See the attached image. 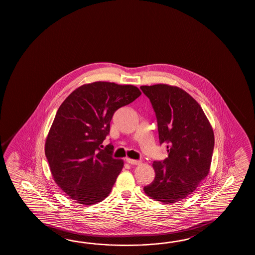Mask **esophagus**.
<instances>
[{"label":"esophagus","instance_id":"1","mask_svg":"<svg viewBox=\"0 0 255 255\" xmlns=\"http://www.w3.org/2000/svg\"><path fill=\"white\" fill-rule=\"evenodd\" d=\"M126 161L128 163H129L131 165H139L141 163L140 161H138V160L132 159V158H128V157H127V158H126Z\"/></svg>","mask_w":255,"mask_h":255}]
</instances>
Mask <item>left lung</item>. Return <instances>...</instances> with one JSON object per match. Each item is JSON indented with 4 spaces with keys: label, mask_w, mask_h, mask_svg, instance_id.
Listing matches in <instances>:
<instances>
[{
    "label": "left lung",
    "mask_w": 255,
    "mask_h": 255,
    "mask_svg": "<svg viewBox=\"0 0 255 255\" xmlns=\"http://www.w3.org/2000/svg\"><path fill=\"white\" fill-rule=\"evenodd\" d=\"M156 113L159 143L168 157L154 161L155 179L144 188L153 200L170 204L190 196L210 172L214 147L212 125L183 89L167 84L142 86Z\"/></svg>",
    "instance_id": "8db88e82"
}]
</instances>
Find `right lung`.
<instances>
[{
  "instance_id": "add662e5",
  "label": "right lung",
  "mask_w": 255,
  "mask_h": 255,
  "mask_svg": "<svg viewBox=\"0 0 255 255\" xmlns=\"http://www.w3.org/2000/svg\"><path fill=\"white\" fill-rule=\"evenodd\" d=\"M141 95L132 85L94 82L65 98L45 140V156L55 183L70 199L93 205L109 195L124 167L112 157L114 146L101 149L118 109Z\"/></svg>"
}]
</instances>
